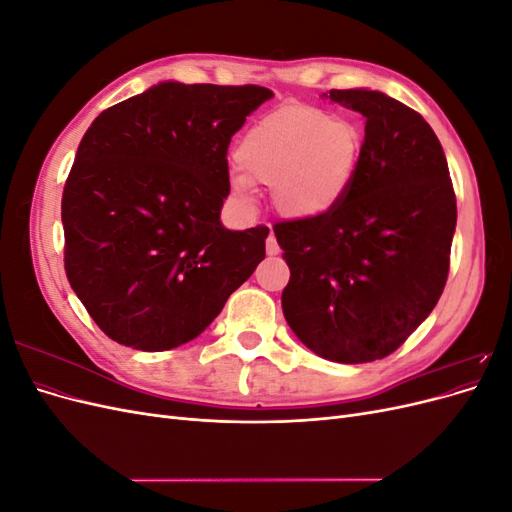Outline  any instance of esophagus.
I'll list each match as a JSON object with an SVG mask.
<instances>
[{
  "label": "esophagus",
  "instance_id": "34e87169",
  "mask_svg": "<svg viewBox=\"0 0 512 512\" xmlns=\"http://www.w3.org/2000/svg\"><path fill=\"white\" fill-rule=\"evenodd\" d=\"M267 254H269V256H277V254H280V245H277V239H275L273 232L267 237Z\"/></svg>",
  "mask_w": 512,
  "mask_h": 512
}]
</instances>
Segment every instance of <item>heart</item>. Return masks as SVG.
Returning <instances> with one entry per match:
<instances>
[{
	"instance_id": "1",
	"label": "heart",
	"mask_w": 512,
	"mask_h": 512,
	"mask_svg": "<svg viewBox=\"0 0 512 512\" xmlns=\"http://www.w3.org/2000/svg\"><path fill=\"white\" fill-rule=\"evenodd\" d=\"M363 136L350 121L312 106L288 104L256 121L237 145L232 192L252 200L271 185L275 209L292 220H316L342 205L359 173Z\"/></svg>"
}]
</instances>
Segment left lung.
I'll return each instance as SVG.
<instances>
[{
    "mask_svg": "<svg viewBox=\"0 0 512 512\" xmlns=\"http://www.w3.org/2000/svg\"><path fill=\"white\" fill-rule=\"evenodd\" d=\"M365 117L359 173L342 205L273 226L290 267L286 322L322 359L369 363L406 342L448 275L457 203L429 123L374 89L324 94Z\"/></svg>",
    "mask_w": 512,
    "mask_h": 512,
    "instance_id": "obj_1",
    "label": "left lung"
}]
</instances>
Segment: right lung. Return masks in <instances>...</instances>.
<instances>
[{
	"mask_svg": "<svg viewBox=\"0 0 512 512\" xmlns=\"http://www.w3.org/2000/svg\"><path fill=\"white\" fill-rule=\"evenodd\" d=\"M265 87L162 81L106 108L76 151L61 198L66 275L117 344H188L265 258L267 226L228 230L230 138Z\"/></svg>",
	"mask_w": 512,
	"mask_h": 512,
	"instance_id": "add662e5",
	"label": "right lung"
}]
</instances>
